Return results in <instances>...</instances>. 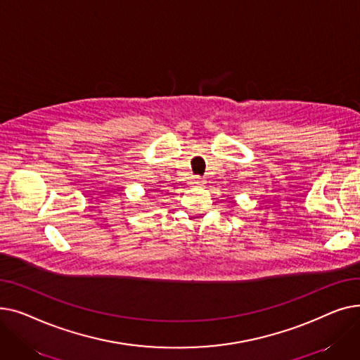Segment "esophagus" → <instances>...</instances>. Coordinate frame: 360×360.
Listing matches in <instances>:
<instances>
[{"label": "esophagus", "instance_id": "esophagus-1", "mask_svg": "<svg viewBox=\"0 0 360 360\" xmlns=\"http://www.w3.org/2000/svg\"><path fill=\"white\" fill-rule=\"evenodd\" d=\"M191 184H193V185H202V184H204V181H202L200 176H195V178H193Z\"/></svg>", "mask_w": 360, "mask_h": 360}]
</instances>
